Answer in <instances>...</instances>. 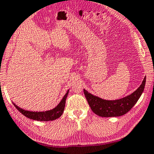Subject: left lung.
<instances>
[{"instance_id":"obj_1","label":"left lung","mask_w":154,"mask_h":154,"mask_svg":"<svg viewBox=\"0 0 154 154\" xmlns=\"http://www.w3.org/2000/svg\"><path fill=\"white\" fill-rule=\"evenodd\" d=\"M146 76L140 86L131 94L113 100L101 98L91 94L85 89H83V92L92 111L97 115L103 117H119L128 112L137 103L144 90Z\"/></svg>"}]
</instances>
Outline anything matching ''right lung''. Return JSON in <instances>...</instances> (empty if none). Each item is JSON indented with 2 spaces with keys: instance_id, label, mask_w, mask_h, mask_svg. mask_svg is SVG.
I'll list each match as a JSON object with an SVG mask.
<instances>
[{
  "instance_id": "add662e5",
  "label": "right lung",
  "mask_w": 154,
  "mask_h": 154,
  "mask_svg": "<svg viewBox=\"0 0 154 154\" xmlns=\"http://www.w3.org/2000/svg\"><path fill=\"white\" fill-rule=\"evenodd\" d=\"M69 90H68L64 96L63 97V98L61 99V100L60 101V103L56 106L54 108L49 109V110L47 111H42V112H37V111H28L25 110L21 107L17 106V105H15V103H13V105H15V107L17 108L20 112L23 114V115H25V117H27V118H29L31 119H34V120L37 121H41V122H47V121H53L55 120L61 116L64 110L65 107V103H66V100L69 94Z\"/></svg>"
}]
</instances>
